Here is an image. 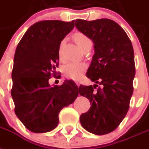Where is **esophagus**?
<instances>
[{
	"label": "esophagus",
	"instance_id": "obj_1",
	"mask_svg": "<svg viewBox=\"0 0 149 149\" xmlns=\"http://www.w3.org/2000/svg\"><path fill=\"white\" fill-rule=\"evenodd\" d=\"M75 84H77V87H79V86H80V84H79V82L76 81V82H75Z\"/></svg>",
	"mask_w": 149,
	"mask_h": 149
}]
</instances>
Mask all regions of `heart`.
I'll list each match as a JSON object with an SVG mask.
<instances>
[{"label":"heart","instance_id":"b5f03b06","mask_svg":"<svg viewBox=\"0 0 149 149\" xmlns=\"http://www.w3.org/2000/svg\"><path fill=\"white\" fill-rule=\"evenodd\" d=\"M73 37L77 45L83 51L87 48L92 47L93 42H92L91 39H90L88 36L84 34V33L77 32V33H75L74 34ZM58 56H59L60 60H62L61 44L60 45L59 49H58ZM87 68H88V65L84 62L72 61V62L66 64L64 66L63 74L64 75L68 77V78L73 80H79L83 76L84 74L85 73Z\"/></svg>","mask_w":149,"mask_h":149}]
</instances>
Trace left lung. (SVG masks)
Instances as JSON below:
<instances>
[{
    "label": "left lung",
    "instance_id": "1",
    "mask_svg": "<svg viewBox=\"0 0 149 149\" xmlns=\"http://www.w3.org/2000/svg\"><path fill=\"white\" fill-rule=\"evenodd\" d=\"M75 26L94 42L95 51L87 77L96 84L79 87L91 107L80 121L88 132L105 135L116 130L130 108L136 74L133 47L126 32L112 19H78Z\"/></svg>",
    "mask_w": 149,
    "mask_h": 149
}]
</instances>
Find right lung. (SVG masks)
<instances>
[{"label": "right lung", "instance_id": "right-lung-1", "mask_svg": "<svg viewBox=\"0 0 149 149\" xmlns=\"http://www.w3.org/2000/svg\"><path fill=\"white\" fill-rule=\"evenodd\" d=\"M74 21L42 20L34 23L17 45L14 55L11 96L17 116L26 129L43 133L58 124V114L78 95L72 81L51 87L56 74L62 39L73 29Z\"/></svg>", "mask_w": 149, "mask_h": 149}]
</instances>
